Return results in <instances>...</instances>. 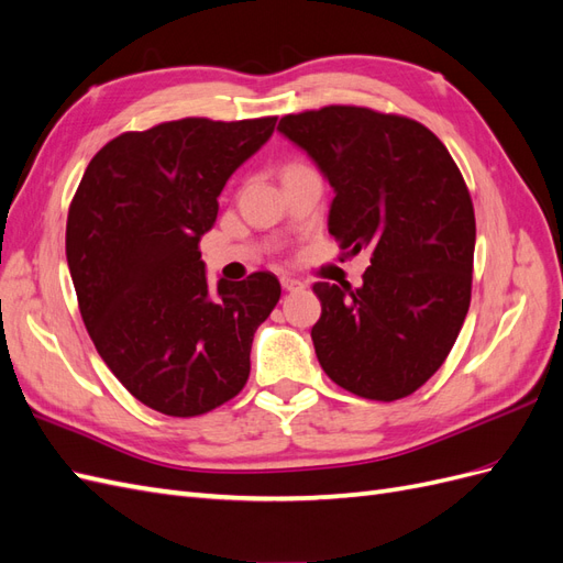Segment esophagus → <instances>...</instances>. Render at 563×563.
Listing matches in <instances>:
<instances>
[{"label":"esophagus","mask_w":563,"mask_h":563,"mask_svg":"<svg viewBox=\"0 0 563 563\" xmlns=\"http://www.w3.org/2000/svg\"><path fill=\"white\" fill-rule=\"evenodd\" d=\"M279 282H282L284 291H298V288H302V282L296 279V277H291V275H282Z\"/></svg>","instance_id":"obj_1"}]
</instances>
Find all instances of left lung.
<instances>
[{"label":"left lung","mask_w":563,"mask_h":563,"mask_svg":"<svg viewBox=\"0 0 563 563\" xmlns=\"http://www.w3.org/2000/svg\"><path fill=\"white\" fill-rule=\"evenodd\" d=\"M279 131L329 178L340 249L371 251L362 288L314 284L321 368L356 397L413 395L470 310L476 223L463 174L428 126L401 114L327 106L282 117Z\"/></svg>","instance_id":"8db88e82"}]
</instances>
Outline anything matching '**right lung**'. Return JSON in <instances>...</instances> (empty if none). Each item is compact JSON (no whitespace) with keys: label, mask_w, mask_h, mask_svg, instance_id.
Instances as JSON below:
<instances>
[{"label":"right lung","mask_w":563,"mask_h":563,"mask_svg":"<svg viewBox=\"0 0 563 563\" xmlns=\"http://www.w3.org/2000/svg\"><path fill=\"white\" fill-rule=\"evenodd\" d=\"M275 124L185 117L126 131L96 152L67 211L84 327L117 380L164 416H201L240 395L253 333L279 302L269 272L211 291L199 253L218 195Z\"/></svg>","instance_id":"right-lung-1"}]
</instances>
